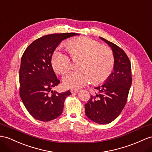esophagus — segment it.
<instances>
[{
	"mask_svg": "<svg viewBox=\"0 0 152 152\" xmlns=\"http://www.w3.org/2000/svg\"><path fill=\"white\" fill-rule=\"evenodd\" d=\"M71 92L72 94H75V93H77V92H78V91H77V90H71Z\"/></svg>",
	"mask_w": 152,
	"mask_h": 152,
	"instance_id": "34e87169",
	"label": "esophagus"
}]
</instances>
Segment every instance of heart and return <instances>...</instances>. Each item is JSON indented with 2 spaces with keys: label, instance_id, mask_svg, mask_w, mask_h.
<instances>
[{
  "label": "heart",
  "instance_id": "1",
  "mask_svg": "<svg viewBox=\"0 0 152 152\" xmlns=\"http://www.w3.org/2000/svg\"><path fill=\"white\" fill-rule=\"evenodd\" d=\"M66 47L73 58L78 56L83 58L80 63V69L69 71L64 76L65 87L78 89L91 79L94 83H100L110 76L114 67V58L109 48L84 37L72 39ZM51 64L56 72L63 75L71 67V60L67 54L56 51L51 58Z\"/></svg>",
  "mask_w": 152,
  "mask_h": 152
}]
</instances>
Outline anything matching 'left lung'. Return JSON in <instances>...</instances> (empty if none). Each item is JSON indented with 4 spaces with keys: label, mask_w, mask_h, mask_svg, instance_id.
<instances>
[{
    "label": "left lung",
    "mask_w": 152,
    "mask_h": 152,
    "mask_svg": "<svg viewBox=\"0 0 152 152\" xmlns=\"http://www.w3.org/2000/svg\"><path fill=\"white\" fill-rule=\"evenodd\" d=\"M112 48L114 58V72L104 84L95 87L98 94L91 96L85 104V114L93 121L110 123L121 114L132 85V69L129 58L124 50L114 43L99 37Z\"/></svg>",
    "instance_id": "obj_1"
}]
</instances>
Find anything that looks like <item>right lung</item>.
<instances>
[{"label": "right lung", "mask_w": 152, "mask_h": 152, "mask_svg": "<svg viewBox=\"0 0 152 152\" xmlns=\"http://www.w3.org/2000/svg\"><path fill=\"white\" fill-rule=\"evenodd\" d=\"M79 34L56 33L33 42L21 58L19 80L20 96L26 109L34 118L49 121L58 118L64 109L69 91L58 93L52 88L60 83L51 65L52 55L60 43Z\"/></svg>", "instance_id": "1"}]
</instances>
